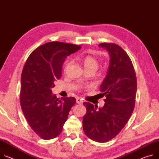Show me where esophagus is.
I'll return each instance as SVG.
<instances>
[{
  "mask_svg": "<svg viewBox=\"0 0 159 159\" xmlns=\"http://www.w3.org/2000/svg\"><path fill=\"white\" fill-rule=\"evenodd\" d=\"M76 101H77V103L78 104H82V103H83V101H82V99H80V98H77L76 99Z\"/></svg>",
  "mask_w": 159,
  "mask_h": 159,
  "instance_id": "obj_1",
  "label": "esophagus"
}]
</instances>
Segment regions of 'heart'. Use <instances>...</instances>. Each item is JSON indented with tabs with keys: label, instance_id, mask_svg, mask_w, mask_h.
I'll return each mask as SVG.
<instances>
[{
	"label": "heart",
	"instance_id": "obj_1",
	"mask_svg": "<svg viewBox=\"0 0 159 159\" xmlns=\"http://www.w3.org/2000/svg\"><path fill=\"white\" fill-rule=\"evenodd\" d=\"M80 60L82 62L85 70H94L96 71L98 68L99 63L98 60L95 58V57L91 56H84L82 57H80ZM68 65V64H67V66Z\"/></svg>",
	"mask_w": 159,
	"mask_h": 159
}]
</instances>
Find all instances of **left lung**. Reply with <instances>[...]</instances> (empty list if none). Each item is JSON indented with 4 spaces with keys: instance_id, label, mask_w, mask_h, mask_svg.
<instances>
[{
    "instance_id": "left-lung-1",
    "label": "left lung",
    "mask_w": 159,
    "mask_h": 159,
    "mask_svg": "<svg viewBox=\"0 0 159 159\" xmlns=\"http://www.w3.org/2000/svg\"><path fill=\"white\" fill-rule=\"evenodd\" d=\"M110 56L109 66L99 91L106 96L102 107L84 102L87 113L83 117V130L89 138L105 143L116 136L133 111L137 91L135 71L130 57L119 46L102 43Z\"/></svg>"
}]
</instances>
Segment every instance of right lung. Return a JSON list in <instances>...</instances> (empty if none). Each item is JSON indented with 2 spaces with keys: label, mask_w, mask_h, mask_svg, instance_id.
<instances>
[{
  "label": "right lung",
  "mask_w": 159,
  "mask_h": 159,
  "mask_svg": "<svg viewBox=\"0 0 159 159\" xmlns=\"http://www.w3.org/2000/svg\"><path fill=\"white\" fill-rule=\"evenodd\" d=\"M81 47L51 42L35 49L28 57L21 77L20 103L31 128L40 138L51 139L62 132L74 97L60 99L52 94L54 82L60 79L62 66L67 56Z\"/></svg>",
  "instance_id": "obj_1"
}]
</instances>
